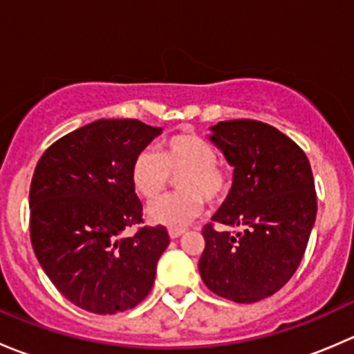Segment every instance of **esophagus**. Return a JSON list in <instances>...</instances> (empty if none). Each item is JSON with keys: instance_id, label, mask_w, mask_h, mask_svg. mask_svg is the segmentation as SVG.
I'll return each instance as SVG.
<instances>
[{"instance_id": "obj_1", "label": "esophagus", "mask_w": 354, "mask_h": 354, "mask_svg": "<svg viewBox=\"0 0 354 354\" xmlns=\"http://www.w3.org/2000/svg\"><path fill=\"white\" fill-rule=\"evenodd\" d=\"M181 234H185V230H169V236L173 238V240L174 238H180Z\"/></svg>"}]
</instances>
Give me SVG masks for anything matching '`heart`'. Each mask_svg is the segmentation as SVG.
<instances>
[{
	"instance_id": "1",
	"label": "heart",
	"mask_w": 354,
	"mask_h": 354,
	"mask_svg": "<svg viewBox=\"0 0 354 354\" xmlns=\"http://www.w3.org/2000/svg\"><path fill=\"white\" fill-rule=\"evenodd\" d=\"M180 192L149 205L151 223L167 227H183L197 219L203 200L216 205L224 202L233 187L230 169L217 162V152L197 133H178L167 138L160 156L144 149L135 156L130 178L137 194L154 200L176 178Z\"/></svg>"
}]
</instances>
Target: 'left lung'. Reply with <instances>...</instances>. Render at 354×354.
Returning a JSON list of instances; mask_svg holds the SVG:
<instances>
[{"mask_svg":"<svg viewBox=\"0 0 354 354\" xmlns=\"http://www.w3.org/2000/svg\"><path fill=\"white\" fill-rule=\"evenodd\" d=\"M212 131L234 178L214 223L202 230L198 270L216 295L255 303L279 291L301 262L317 216L312 167L298 144L262 121H221ZM216 223L244 231L217 232Z\"/></svg>","mask_w":354,"mask_h":354,"instance_id":"left-lung-1","label":"left lung"}]
</instances>
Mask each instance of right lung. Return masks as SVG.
<instances>
[{
  "instance_id": "obj_1",
  "label": "right lung",
  "mask_w": 354,
  "mask_h": 354,
  "mask_svg": "<svg viewBox=\"0 0 354 354\" xmlns=\"http://www.w3.org/2000/svg\"><path fill=\"white\" fill-rule=\"evenodd\" d=\"M159 133L138 120H99L49 145L35 166L32 248L56 289L87 312L133 308L154 284L169 234L160 224L142 226L130 167ZM127 227L138 231L124 239Z\"/></svg>"
}]
</instances>
